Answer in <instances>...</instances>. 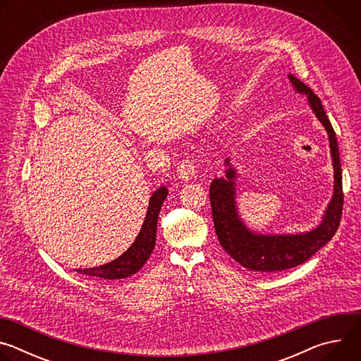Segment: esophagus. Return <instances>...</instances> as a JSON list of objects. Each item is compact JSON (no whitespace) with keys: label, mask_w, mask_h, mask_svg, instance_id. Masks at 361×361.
Wrapping results in <instances>:
<instances>
[{"label":"esophagus","mask_w":361,"mask_h":361,"mask_svg":"<svg viewBox=\"0 0 361 361\" xmlns=\"http://www.w3.org/2000/svg\"><path fill=\"white\" fill-rule=\"evenodd\" d=\"M177 174H178V178H181L183 181H190V180H192V178L195 177L197 169H195L194 163H191L190 160H184V161L178 166Z\"/></svg>","instance_id":"1"}]
</instances>
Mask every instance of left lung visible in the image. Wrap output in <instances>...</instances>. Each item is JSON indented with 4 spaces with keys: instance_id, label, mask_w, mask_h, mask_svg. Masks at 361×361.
I'll return each instance as SVG.
<instances>
[{
    "instance_id": "left-lung-1",
    "label": "left lung",
    "mask_w": 361,
    "mask_h": 361,
    "mask_svg": "<svg viewBox=\"0 0 361 361\" xmlns=\"http://www.w3.org/2000/svg\"><path fill=\"white\" fill-rule=\"evenodd\" d=\"M295 92L307 97L308 107L314 113L329 135L334 187L320 223L304 233L264 234L252 231L244 223L237 207V170L231 159L224 160V177H216L210 184V201L216 234L226 252L243 267L259 273H276L297 267L307 262L336 234L343 212V177L338 145L333 126L320 98L304 82L288 74Z\"/></svg>"
}]
</instances>
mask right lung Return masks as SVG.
I'll use <instances>...</instances> for the list:
<instances>
[{
    "mask_svg": "<svg viewBox=\"0 0 361 361\" xmlns=\"http://www.w3.org/2000/svg\"><path fill=\"white\" fill-rule=\"evenodd\" d=\"M169 195V188L161 185L149 197L147 214L141 230L134 240V243L128 247L116 260L102 264L98 267L91 269H77L75 271L80 274L99 277L104 280H120L127 279L142 269V266L149 259V255L156 245V235H157V221L159 214L161 210V205Z\"/></svg>",
    "mask_w": 361,
    "mask_h": 361,
    "instance_id": "obj_1",
    "label": "right lung"
}]
</instances>
